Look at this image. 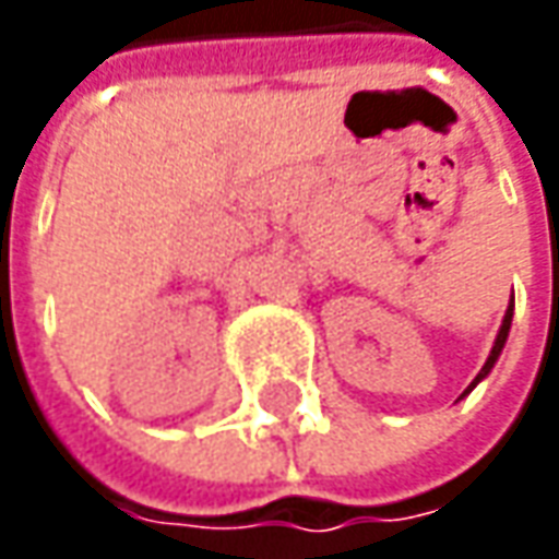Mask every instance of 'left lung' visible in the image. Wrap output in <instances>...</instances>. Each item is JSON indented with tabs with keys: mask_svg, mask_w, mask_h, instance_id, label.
Listing matches in <instances>:
<instances>
[{
	"mask_svg": "<svg viewBox=\"0 0 559 559\" xmlns=\"http://www.w3.org/2000/svg\"><path fill=\"white\" fill-rule=\"evenodd\" d=\"M510 323H513V295H510V305H507V313H504V320H501V330H498V338H495V345H491V355H488V360H485V367L479 370V376L469 382V389L463 392L461 397H466L479 382H483L485 376L491 373V367L498 364V357H501V352H504V345H507V335H510Z\"/></svg>",
	"mask_w": 559,
	"mask_h": 559,
	"instance_id": "8db88e82",
	"label": "left lung"
}]
</instances>
